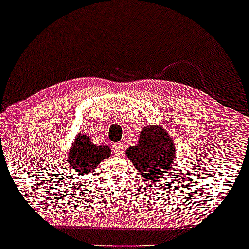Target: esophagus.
Instances as JSON below:
<instances>
[{
	"instance_id": "1",
	"label": "esophagus",
	"mask_w": 249,
	"mask_h": 249,
	"mask_svg": "<svg viewBox=\"0 0 249 249\" xmlns=\"http://www.w3.org/2000/svg\"><path fill=\"white\" fill-rule=\"evenodd\" d=\"M113 151H115L116 154H118V156H121L124 152V145H123V142H116L115 145H113Z\"/></svg>"
}]
</instances>
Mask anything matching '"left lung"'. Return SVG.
Wrapping results in <instances>:
<instances>
[{
    "label": "left lung",
    "instance_id": "obj_1",
    "mask_svg": "<svg viewBox=\"0 0 249 249\" xmlns=\"http://www.w3.org/2000/svg\"><path fill=\"white\" fill-rule=\"evenodd\" d=\"M174 152L172 139L164 128L147 126L142 131L138 145L127 148L126 156L145 182L158 184L172 166Z\"/></svg>",
    "mask_w": 249,
    "mask_h": 249
}]
</instances>
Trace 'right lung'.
I'll use <instances>...</instances> for the list:
<instances>
[{
  "mask_svg": "<svg viewBox=\"0 0 249 249\" xmlns=\"http://www.w3.org/2000/svg\"><path fill=\"white\" fill-rule=\"evenodd\" d=\"M111 156L108 146H97L85 134H78L68 157L69 167L77 174H88L96 170L98 164Z\"/></svg>",
  "mask_w": 249,
  "mask_h": 249,
  "instance_id": "add662e5",
  "label": "right lung"
}]
</instances>
